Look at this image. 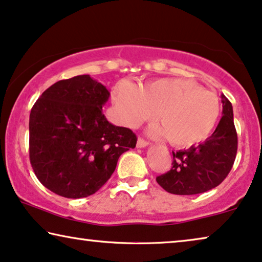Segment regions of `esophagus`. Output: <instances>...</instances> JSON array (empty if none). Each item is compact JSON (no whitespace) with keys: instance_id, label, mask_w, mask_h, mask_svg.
<instances>
[{"instance_id":"esophagus-1","label":"esophagus","mask_w":262,"mask_h":262,"mask_svg":"<svg viewBox=\"0 0 262 262\" xmlns=\"http://www.w3.org/2000/svg\"><path fill=\"white\" fill-rule=\"evenodd\" d=\"M147 146H148V142L145 141V140L141 138L138 139V142H136V147H138V148H145Z\"/></svg>"}]
</instances>
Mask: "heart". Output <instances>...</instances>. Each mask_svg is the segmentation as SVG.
I'll return each mask as SVG.
<instances>
[{
    "mask_svg": "<svg viewBox=\"0 0 262 262\" xmlns=\"http://www.w3.org/2000/svg\"><path fill=\"white\" fill-rule=\"evenodd\" d=\"M114 102L127 126L136 127L158 112L160 123L150 127L153 136H165L172 145L189 147L204 141L215 129L221 106L217 96L190 79L161 78L141 86L123 84Z\"/></svg>",
    "mask_w": 262,
    "mask_h": 262,
    "instance_id": "b5f03b06",
    "label": "heart"
}]
</instances>
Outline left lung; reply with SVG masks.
Listing matches in <instances>:
<instances>
[{"instance_id": "1", "label": "left lung", "mask_w": 262, "mask_h": 262, "mask_svg": "<svg viewBox=\"0 0 262 262\" xmlns=\"http://www.w3.org/2000/svg\"><path fill=\"white\" fill-rule=\"evenodd\" d=\"M222 119L211 136L197 147L172 152V168L157 177L159 185L173 194H197L213 189L226 179L237 152L233 105L223 94Z\"/></svg>"}]
</instances>
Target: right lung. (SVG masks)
<instances>
[{"label":"right lung","mask_w":262,"mask_h":262,"mask_svg":"<svg viewBox=\"0 0 262 262\" xmlns=\"http://www.w3.org/2000/svg\"><path fill=\"white\" fill-rule=\"evenodd\" d=\"M108 89L89 75L59 80L40 96L29 115V160L43 186L66 198L101 189L136 135L110 123L103 105Z\"/></svg>","instance_id":"add662e5"}]
</instances>
